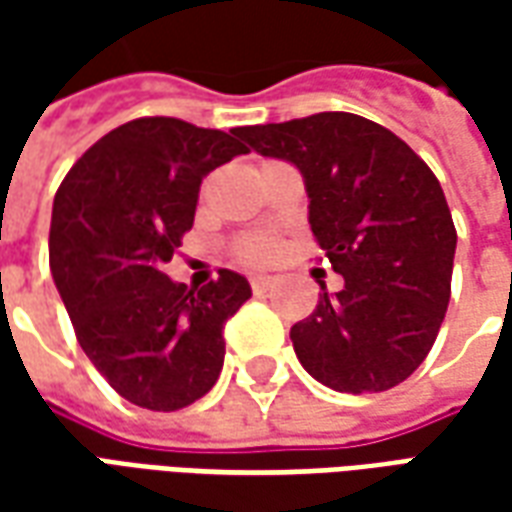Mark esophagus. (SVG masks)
Instances as JSON below:
<instances>
[{
    "label": "esophagus",
    "instance_id": "1",
    "mask_svg": "<svg viewBox=\"0 0 512 512\" xmlns=\"http://www.w3.org/2000/svg\"><path fill=\"white\" fill-rule=\"evenodd\" d=\"M249 282H252V290L260 296V293H266V290L274 285V277H268V274H255V277H249Z\"/></svg>",
    "mask_w": 512,
    "mask_h": 512
}]
</instances>
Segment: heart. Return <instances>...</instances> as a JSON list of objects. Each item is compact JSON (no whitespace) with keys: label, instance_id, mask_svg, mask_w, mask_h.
Returning a JSON list of instances; mask_svg holds the SVG:
<instances>
[{"label":"heart","instance_id":"b5f03b06","mask_svg":"<svg viewBox=\"0 0 512 512\" xmlns=\"http://www.w3.org/2000/svg\"><path fill=\"white\" fill-rule=\"evenodd\" d=\"M238 255L244 257L246 263H263V260L274 255V238H268V235H252V238H246L244 244H241Z\"/></svg>","mask_w":512,"mask_h":512}]
</instances>
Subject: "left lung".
I'll return each mask as SVG.
<instances>
[{"label":"left lung","instance_id":"obj_1","mask_svg":"<svg viewBox=\"0 0 512 512\" xmlns=\"http://www.w3.org/2000/svg\"><path fill=\"white\" fill-rule=\"evenodd\" d=\"M255 153L299 169L315 244L345 279L290 329L293 351L334 392H384L417 370L450 304L455 224L439 180L389 128L351 112L235 128Z\"/></svg>","mask_w":512,"mask_h":512}]
</instances>
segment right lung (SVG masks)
<instances>
[{
  "label": "right lung",
  "instance_id": "1",
  "mask_svg": "<svg viewBox=\"0 0 512 512\" xmlns=\"http://www.w3.org/2000/svg\"><path fill=\"white\" fill-rule=\"evenodd\" d=\"M244 153L235 131L139 117L101 136L54 197V285L87 359L134 406L178 411L222 373L224 321L249 282L222 268L189 290L161 268L194 224L202 178Z\"/></svg>",
  "mask_w": 512,
  "mask_h": 512
}]
</instances>
